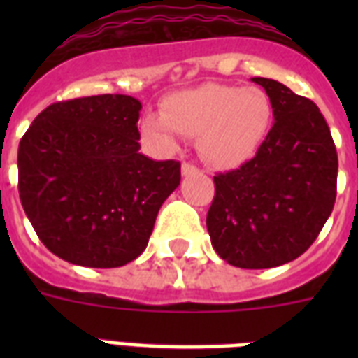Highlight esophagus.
Listing matches in <instances>:
<instances>
[{"label":"esophagus","mask_w":358,"mask_h":358,"mask_svg":"<svg viewBox=\"0 0 358 358\" xmlns=\"http://www.w3.org/2000/svg\"><path fill=\"white\" fill-rule=\"evenodd\" d=\"M196 173H199V167H196V165H193V163L189 162L182 163V174H184V176H191V174Z\"/></svg>","instance_id":"1"}]
</instances>
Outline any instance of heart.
<instances>
[{
  "label": "heart",
  "mask_w": 358,
  "mask_h": 358,
  "mask_svg": "<svg viewBox=\"0 0 358 358\" xmlns=\"http://www.w3.org/2000/svg\"><path fill=\"white\" fill-rule=\"evenodd\" d=\"M273 122V103L260 87L206 83L173 92L163 113H146L141 134L162 150H174L182 135L199 137L210 165L238 167L260 150Z\"/></svg>",
  "instance_id": "b5f03b06"
}]
</instances>
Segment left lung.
Instances as JSON below:
<instances>
[{
  "label": "left lung",
  "mask_w": 358,
  "mask_h": 358,
  "mask_svg": "<svg viewBox=\"0 0 358 358\" xmlns=\"http://www.w3.org/2000/svg\"><path fill=\"white\" fill-rule=\"evenodd\" d=\"M273 103V128L256 156L213 176L206 227L224 262L267 269L305 252L333 212L338 156L312 100L267 78H252Z\"/></svg>",
  "instance_id": "8db88e82"
}]
</instances>
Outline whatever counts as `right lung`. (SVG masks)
I'll list each match as a JSON object with an SVG mask.
<instances>
[{
    "instance_id": "add662e5",
    "label": "right lung",
    "mask_w": 358,
    "mask_h": 358,
    "mask_svg": "<svg viewBox=\"0 0 358 358\" xmlns=\"http://www.w3.org/2000/svg\"><path fill=\"white\" fill-rule=\"evenodd\" d=\"M139 111V100L126 94L55 102L20 141V201L59 258L120 267L146 249L182 174L180 162L141 154Z\"/></svg>"
}]
</instances>
